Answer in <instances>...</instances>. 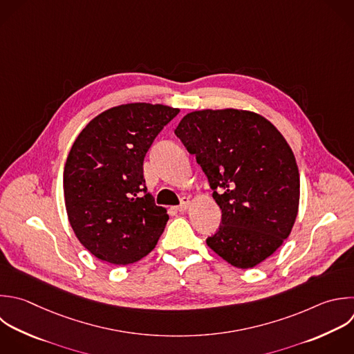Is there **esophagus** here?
<instances>
[{"mask_svg":"<svg viewBox=\"0 0 354 354\" xmlns=\"http://www.w3.org/2000/svg\"><path fill=\"white\" fill-rule=\"evenodd\" d=\"M189 203H191L189 198H188V196H183V198H181V203H180L178 206H174L173 209H174L176 212H185V210L188 209Z\"/></svg>","mask_w":354,"mask_h":354,"instance_id":"34e87169","label":"esophagus"}]
</instances>
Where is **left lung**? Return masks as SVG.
I'll return each instance as SVG.
<instances>
[{
  "mask_svg": "<svg viewBox=\"0 0 354 354\" xmlns=\"http://www.w3.org/2000/svg\"><path fill=\"white\" fill-rule=\"evenodd\" d=\"M196 156L221 223L207 246L238 268L271 256L295 224L300 180L295 155L263 116L238 109L195 111L174 130Z\"/></svg>",
  "mask_w": 354,
  "mask_h": 354,
  "instance_id": "1",
  "label": "left lung"
}]
</instances>
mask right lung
Instances as JSON below:
<instances>
[{
    "label": "right lung",
    "instance_id": "add662e5",
    "mask_svg": "<svg viewBox=\"0 0 354 354\" xmlns=\"http://www.w3.org/2000/svg\"><path fill=\"white\" fill-rule=\"evenodd\" d=\"M180 109L145 102L111 108L76 138L64 170L65 205L80 243L102 261L126 266L158 243L167 210L144 178V158Z\"/></svg>",
    "mask_w": 354,
    "mask_h": 354
}]
</instances>
